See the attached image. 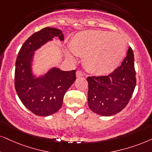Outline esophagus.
Masks as SVG:
<instances>
[{
    "label": "esophagus",
    "instance_id": "1",
    "mask_svg": "<svg viewBox=\"0 0 152 152\" xmlns=\"http://www.w3.org/2000/svg\"><path fill=\"white\" fill-rule=\"evenodd\" d=\"M83 76V73L80 72V71H77V72H76V77L80 78L82 77Z\"/></svg>",
    "mask_w": 152,
    "mask_h": 152
}]
</instances>
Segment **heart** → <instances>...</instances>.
I'll use <instances>...</instances> for the list:
<instances>
[{
	"instance_id": "obj_1",
	"label": "heart",
	"mask_w": 152,
	"mask_h": 152,
	"mask_svg": "<svg viewBox=\"0 0 152 152\" xmlns=\"http://www.w3.org/2000/svg\"><path fill=\"white\" fill-rule=\"evenodd\" d=\"M70 50L83 57L86 69L90 74L104 76L118 68L126 54V43L118 34L101 30H87L73 36L69 43ZM66 57L75 59L69 52Z\"/></svg>"
}]
</instances>
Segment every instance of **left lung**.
Masks as SVG:
<instances>
[{"label":"left lung","mask_w":152,"mask_h":152,"mask_svg":"<svg viewBox=\"0 0 152 152\" xmlns=\"http://www.w3.org/2000/svg\"><path fill=\"white\" fill-rule=\"evenodd\" d=\"M88 104L90 109L104 116L123 110L131 98L136 85L134 55L128 50L121 65L108 76L87 78Z\"/></svg>","instance_id":"obj_1"}]
</instances>
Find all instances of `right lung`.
<instances>
[{"label": "right lung", "mask_w": 152, "mask_h": 152, "mask_svg": "<svg viewBox=\"0 0 152 152\" xmlns=\"http://www.w3.org/2000/svg\"><path fill=\"white\" fill-rule=\"evenodd\" d=\"M58 37L64 41L62 31L45 27L32 34L21 48L15 63V86L23 104L34 114L48 116L62 106L64 96L76 80V71H62L52 67L45 74L37 76L33 72L35 51Z\"/></svg>", "instance_id": "right-lung-1"}]
</instances>
